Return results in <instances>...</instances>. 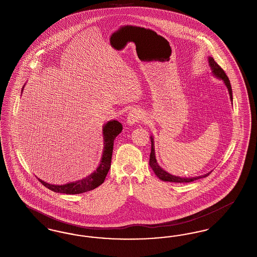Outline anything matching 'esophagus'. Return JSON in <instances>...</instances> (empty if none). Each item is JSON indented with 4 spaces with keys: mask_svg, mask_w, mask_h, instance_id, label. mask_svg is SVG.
<instances>
[{
    "mask_svg": "<svg viewBox=\"0 0 257 257\" xmlns=\"http://www.w3.org/2000/svg\"><path fill=\"white\" fill-rule=\"evenodd\" d=\"M142 118V112L141 110L133 109L129 111L127 116V124L128 125H134L136 123L139 122Z\"/></svg>",
    "mask_w": 257,
    "mask_h": 257,
    "instance_id": "esophagus-1",
    "label": "esophagus"
}]
</instances>
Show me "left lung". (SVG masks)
<instances>
[{
  "label": "left lung",
  "instance_id": "8db88e82",
  "mask_svg": "<svg viewBox=\"0 0 257 257\" xmlns=\"http://www.w3.org/2000/svg\"><path fill=\"white\" fill-rule=\"evenodd\" d=\"M208 63H209V66L212 70V74L218 78L219 80H221L224 85L226 86L227 90H228V93H229V97L231 102H233L232 97V88H231V85H230V81L228 79V77L226 76V74L224 73V71L221 69L220 65L214 61V59L212 57H209L208 58ZM150 140H151V152H150V158H149V165L151 167V169L153 170V171L155 172V174L157 175V177L163 180V181H167V182H174V183H189V182H193L195 180H197L199 178H203V177H206L208 176L210 172H208L204 175H200V176H196V177H180V176H176V175H172L171 173H169L168 171H165L164 169H162L156 160V156H155V149H154V139L153 137L151 136L150 137Z\"/></svg>",
  "mask_w": 257,
  "mask_h": 257
}]
</instances>
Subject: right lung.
Returning a JSON list of instances; mask_svg holds the SVG:
<instances>
[{
  "mask_svg": "<svg viewBox=\"0 0 257 257\" xmlns=\"http://www.w3.org/2000/svg\"><path fill=\"white\" fill-rule=\"evenodd\" d=\"M121 131H122V125L117 120H110L103 125V140H104L103 153H102V157L100 160V164L97 169L91 174L87 175L83 179L70 182V183L63 184V185H53V184L44 182L43 180L38 178L39 182H41L46 188H48L49 190L55 193L67 194V195L83 194L97 188L98 186H100L104 182L108 174V171L110 170L113 141L118 135L121 133Z\"/></svg>",
  "mask_w": 257,
  "mask_h": 257,
  "instance_id": "1",
  "label": "right lung"
}]
</instances>
